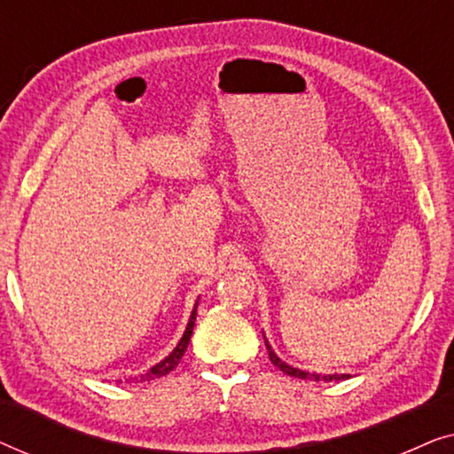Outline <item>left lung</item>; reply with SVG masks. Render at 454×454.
I'll return each instance as SVG.
<instances>
[{"instance_id": "obj_1", "label": "left lung", "mask_w": 454, "mask_h": 454, "mask_svg": "<svg viewBox=\"0 0 454 454\" xmlns=\"http://www.w3.org/2000/svg\"><path fill=\"white\" fill-rule=\"evenodd\" d=\"M264 343H266V349H269V357H270L272 365H277V368L281 370V372H285V374H287V376L301 378V380H326V382H331V380H347V378H349V374H309V372L297 370V368H294V365L285 364L283 359L278 357L275 351H272V347L269 345V340L264 339Z\"/></svg>"}]
</instances>
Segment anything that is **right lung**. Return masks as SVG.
<instances>
[{
	"label": "right lung",
	"instance_id": "right-lung-1",
	"mask_svg": "<svg viewBox=\"0 0 454 454\" xmlns=\"http://www.w3.org/2000/svg\"><path fill=\"white\" fill-rule=\"evenodd\" d=\"M196 306H198V301H196ZM196 306H194V309H192V316H190V320H188V326H185L184 337L179 339V343H177L176 349H173V351L169 353V356H167V357L163 359V362H159L157 365H153L151 370L145 372V374H140V382H145V380H153V378H160V376L169 374L171 370H176V368H177L179 359L184 357L185 349H188V343H190L192 331H194V322H196Z\"/></svg>",
	"mask_w": 454,
	"mask_h": 454
}]
</instances>
